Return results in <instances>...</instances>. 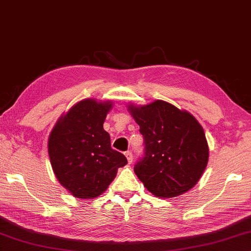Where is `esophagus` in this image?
<instances>
[{"mask_svg": "<svg viewBox=\"0 0 251 251\" xmlns=\"http://www.w3.org/2000/svg\"><path fill=\"white\" fill-rule=\"evenodd\" d=\"M125 157L127 158V161H128V163L133 162V153H131V151H126Z\"/></svg>", "mask_w": 251, "mask_h": 251, "instance_id": "1", "label": "esophagus"}]
</instances>
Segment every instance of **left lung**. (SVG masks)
<instances>
[{"label":"left lung","instance_id":"1","mask_svg":"<svg viewBox=\"0 0 251 251\" xmlns=\"http://www.w3.org/2000/svg\"><path fill=\"white\" fill-rule=\"evenodd\" d=\"M144 136L145 157L134 171L159 198H176L198 183L208 161L203 127L192 114L162 100L127 105Z\"/></svg>","mask_w":251,"mask_h":251}]
</instances>
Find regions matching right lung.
<instances>
[{
  "label": "right lung",
  "mask_w": 251,
  "mask_h": 251,
  "mask_svg": "<svg viewBox=\"0 0 251 251\" xmlns=\"http://www.w3.org/2000/svg\"><path fill=\"white\" fill-rule=\"evenodd\" d=\"M112 101L84 99L63 113L49 135L48 153L54 176L78 199H95L124 167V154L112 149L103 124Z\"/></svg>",
  "instance_id": "add662e5"
}]
</instances>
